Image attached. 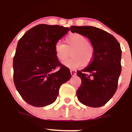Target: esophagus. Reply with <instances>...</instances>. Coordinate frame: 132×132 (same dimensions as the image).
Returning a JSON list of instances; mask_svg holds the SVG:
<instances>
[{
	"mask_svg": "<svg viewBox=\"0 0 132 132\" xmlns=\"http://www.w3.org/2000/svg\"><path fill=\"white\" fill-rule=\"evenodd\" d=\"M70 73H71V75H72V76H75L77 73V71L75 70H71Z\"/></svg>",
	"mask_w": 132,
	"mask_h": 132,
	"instance_id": "obj_1",
	"label": "esophagus"
}]
</instances>
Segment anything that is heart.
<instances>
[{
	"label": "heart",
	"mask_w": 132,
	"mask_h": 132,
	"mask_svg": "<svg viewBox=\"0 0 132 132\" xmlns=\"http://www.w3.org/2000/svg\"><path fill=\"white\" fill-rule=\"evenodd\" d=\"M66 45L57 42L54 47V54L59 61L63 62L69 55V51L72 50V57L63 62L64 66L75 69L91 62L94 56V48L84 35L72 34L65 39Z\"/></svg>",
	"instance_id": "1"
}]
</instances>
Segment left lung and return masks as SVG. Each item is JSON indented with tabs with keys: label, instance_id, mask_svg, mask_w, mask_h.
<instances>
[{
	"label": "left lung",
	"instance_id": "left-lung-1",
	"mask_svg": "<svg viewBox=\"0 0 132 132\" xmlns=\"http://www.w3.org/2000/svg\"><path fill=\"white\" fill-rule=\"evenodd\" d=\"M72 33L87 37L94 48V56L88 66L77 74L81 84L77 90L78 100L86 106L100 107L113 97L121 73L120 45L108 32L92 26H74Z\"/></svg>",
	"mask_w": 132,
	"mask_h": 132
}]
</instances>
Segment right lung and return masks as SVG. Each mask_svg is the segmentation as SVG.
<instances>
[{
    "label": "right lung",
    "mask_w": 132,
    "mask_h": 132,
    "mask_svg": "<svg viewBox=\"0 0 132 132\" xmlns=\"http://www.w3.org/2000/svg\"><path fill=\"white\" fill-rule=\"evenodd\" d=\"M69 30L58 25L39 24L29 29L18 43L13 60L14 82L23 100L32 106L54 103L60 85L72 77L54 51L55 44Z\"/></svg>",
    "instance_id": "obj_1"
}]
</instances>
